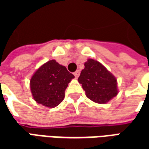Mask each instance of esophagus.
<instances>
[{
  "label": "esophagus",
  "mask_w": 149,
  "mask_h": 149,
  "mask_svg": "<svg viewBox=\"0 0 149 149\" xmlns=\"http://www.w3.org/2000/svg\"><path fill=\"white\" fill-rule=\"evenodd\" d=\"M74 76H75V77L76 78H77L79 76H80V71L79 70H77V71H76L74 72Z\"/></svg>",
  "instance_id": "esophagus-1"
}]
</instances>
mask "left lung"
Returning a JSON list of instances; mask_svg holds the SVG:
<instances>
[{
  "label": "left lung",
  "instance_id": "obj_1",
  "mask_svg": "<svg viewBox=\"0 0 149 149\" xmlns=\"http://www.w3.org/2000/svg\"><path fill=\"white\" fill-rule=\"evenodd\" d=\"M78 81L82 84L86 97L96 103H107L118 93L115 77L93 59H88L84 63Z\"/></svg>",
  "mask_w": 149,
  "mask_h": 149
}]
</instances>
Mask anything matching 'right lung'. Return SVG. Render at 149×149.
Wrapping results in <instances>:
<instances>
[{"label": "right lung", "instance_id": "obj_1", "mask_svg": "<svg viewBox=\"0 0 149 149\" xmlns=\"http://www.w3.org/2000/svg\"><path fill=\"white\" fill-rule=\"evenodd\" d=\"M74 76L55 60L41 65L30 80L31 93L35 101L48 108L57 106L65 98V92Z\"/></svg>", "mask_w": 149, "mask_h": 149}]
</instances>
